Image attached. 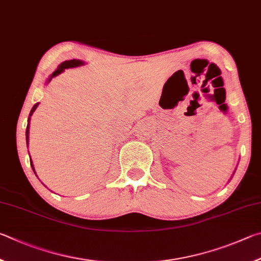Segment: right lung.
<instances>
[{
    "mask_svg": "<svg viewBox=\"0 0 261 261\" xmlns=\"http://www.w3.org/2000/svg\"><path fill=\"white\" fill-rule=\"evenodd\" d=\"M82 64H84V62H81V61H76V59H71V61H65V62H63L61 65L58 66V68L56 71H55L53 74H51V76H50V79L48 80V82H50V80L53 79L54 76H56V75H58L59 73H62L64 70H65V68H68V67H76V66H80V65H82ZM38 105H39V103H36L33 108H32V110H31V113H30V118H29V123H27V128H26V141L27 142H29V129H30V119H31V116H32V113H33L34 111H35V109L38 108ZM30 162H31V166H32V168H33V171H34V173H35V170H34V166H33V163H32V159L30 158Z\"/></svg>",
    "mask_w": 261,
    "mask_h": 261,
    "instance_id": "obj_1",
    "label": "right lung"
}]
</instances>
